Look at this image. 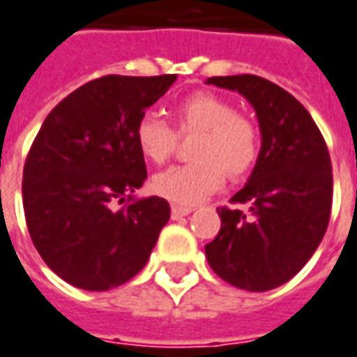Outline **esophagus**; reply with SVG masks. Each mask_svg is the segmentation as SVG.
Listing matches in <instances>:
<instances>
[{
    "mask_svg": "<svg viewBox=\"0 0 357 357\" xmlns=\"http://www.w3.org/2000/svg\"><path fill=\"white\" fill-rule=\"evenodd\" d=\"M193 213V208H189V206H178V204H174L172 206V218L174 220H178V218H183L187 214Z\"/></svg>",
    "mask_w": 357,
    "mask_h": 357,
    "instance_id": "obj_1",
    "label": "esophagus"
}]
</instances>
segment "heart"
<instances>
[{
	"label": "heart",
	"instance_id": "b5f03b06",
	"mask_svg": "<svg viewBox=\"0 0 357 357\" xmlns=\"http://www.w3.org/2000/svg\"><path fill=\"white\" fill-rule=\"evenodd\" d=\"M179 135H195L189 156L193 162L172 166L156 174L154 191L178 204H195L228 178H243L259 156V129L238 114L230 102L211 92H197L181 100L174 109ZM135 144L144 160L162 164L176 149L170 127L153 116H144L135 126Z\"/></svg>",
	"mask_w": 357,
	"mask_h": 357
}]
</instances>
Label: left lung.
Segmentation results:
<instances>
[{"mask_svg":"<svg viewBox=\"0 0 357 357\" xmlns=\"http://www.w3.org/2000/svg\"><path fill=\"white\" fill-rule=\"evenodd\" d=\"M255 109L261 151L248 183L216 208L218 236L204 245L214 273L239 290L266 291L300 273L325 236L333 204V166L313 118L290 92L257 75L211 77Z\"/></svg>","mask_w":357,"mask_h":357,"instance_id":"left-lung-1","label":"left lung"}]
</instances>
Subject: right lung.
Segmentation results:
<instances>
[{"instance_id": "right-lung-1", "label": "right lung", "mask_w": 357, "mask_h": 357, "mask_svg": "<svg viewBox=\"0 0 357 357\" xmlns=\"http://www.w3.org/2000/svg\"><path fill=\"white\" fill-rule=\"evenodd\" d=\"M176 79H94L40 127L22 172L24 218L44 263L75 288L106 291L131 280L170 220L166 199L135 197L146 179L135 126Z\"/></svg>"}]
</instances>
